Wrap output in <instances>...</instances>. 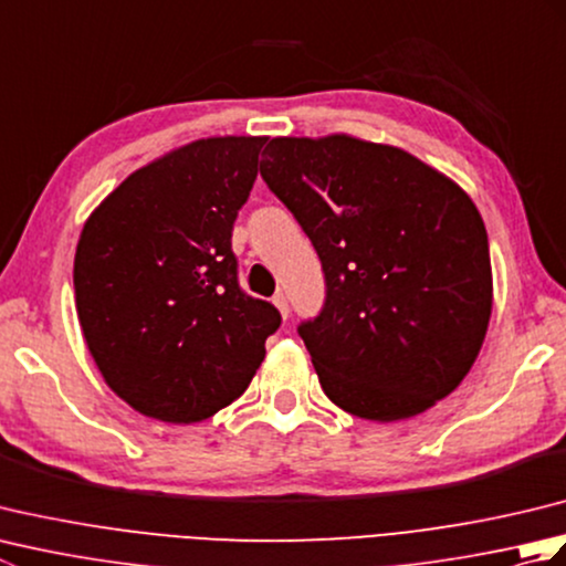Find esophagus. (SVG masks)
I'll return each mask as SVG.
<instances>
[{
  "mask_svg": "<svg viewBox=\"0 0 566 566\" xmlns=\"http://www.w3.org/2000/svg\"><path fill=\"white\" fill-rule=\"evenodd\" d=\"M272 304L276 306V311H280L284 321L290 318V304H286V296H284L282 292H276V294L272 296Z\"/></svg>",
  "mask_w": 566,
  "mask_h": 566,
  "instance_id": "34e87169",
  "label": "esophagus"
}]
</instances>
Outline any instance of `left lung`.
<instances>
[{"instance_id": "8db88e82", "label": "left lung", "mask_w": 566, "mask_h": 566, "mask_svg": "<svg viewBox=\"0 0 566 566\" xmlns=\"http://www.w3.org/2000/svg\"><path fill=\"white\" fill-rule=\"evenodd\" d=\"M260 175L314 243L326 306L298 326L328 399L377 423L460 387L491 306L489 240L467 191L387 143L272 138Z\"/></svg>"}]
</instances>
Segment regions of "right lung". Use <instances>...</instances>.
Returning a JSON list of instances; mask_svg holds the SVG:
<instances>
[{"label":"right lung","mask_w":566,"mask_h":566,"mask_svg":"<svg viewBox=\"0 0 566 566\" xmlns=\"http://www.w3.org/2000/svg\"><path fill=\"white\" fill-rule=\"evenodd\" d=\"M264 136L191 140L130 172L84 221L75 306L118 399L163 423L233 403L264 359L280 311L240 292L231 233Z\"/></svg>","instance_id":"add662e5"}]
</instances>
